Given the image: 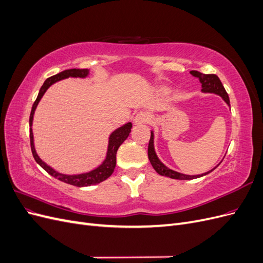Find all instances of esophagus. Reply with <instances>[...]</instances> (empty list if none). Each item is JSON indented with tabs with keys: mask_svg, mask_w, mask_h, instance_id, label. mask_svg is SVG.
Returning a JSON list of instances; mask_svg holds the SVG:
<instances>
[{
	"mask_svg": "<svg viewBox=\"0 0 263 263\" xmlns=\"http://www.w3.org/2000/svg\"><path fill=\"white\" fill-rule=\"evenodd\" d=\"M151 121V116H150V114L149 113H147V112H138L137 114H136V116H135V119H134V122H135V124H144V123H149Z\"/></svg>",
	"mask_w": 263,
	"mask_h": 263,
	"instance_id": "34e87169",
	"label": "esophagus"
}]
</instances>
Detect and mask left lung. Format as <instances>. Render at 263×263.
<instances>
[{
  "instance_id": "left-lung-1",
  "label": "left lung",
  "mask_w": 263,
  "mask_h": 263,
  "mask_svg": "<svg viewBox=\"0 0 263 263\" xmlns=\"http://www.w3.org/2000/svg\"><path fill=\"white\" fill-rule=\"evenodd\" d=\"M193 77L197 78L200 82L202 83V91L203 92H210V93H215L218 94L220 97L224 99V101L227 103V104L230 106V102H229V97L225 90L224 85L220 82L219 78L216 74H204L198 72V71H191L190 72ZM148 158L150 160L151 165L154 166V169L156 170L157 173L160 174V176L163 177H168L171 179H177V180H192V179H196V178H201L203 176H206L210 172H212L213 170L203 173V174H198V176H186V174H182L179 172L173 171L166 166L159 160L156 153H155V148H154V133H151L150 136V140H149V145H148Z\"/></svg>"
}]
</instances>
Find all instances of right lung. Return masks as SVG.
<instances>
[{
    "instance_id": "1",
    "label": "right lung",
    "mask_w": 263,
    "mask_h": 263,
    "mask_svg": "<svg viewBox=\"0 0 263 263\" xmlns=\"http://www.w3.org/2000/svg\"><path fill=\"white\" fill-rule=\"evenodd\" d=\"M87 74H89V70L87 69H69V70H65L58 74H54V76L47 79V80L44 82L43 86L41 87V90H39L38 97H37L36 101L34 102L33 107H31V112H30V116H29L30 148H31V153H33V156H34V159L36 160V162L53 178L58 179L65 183H68V184L79 186V187L98 184V183H101L104 180H106L108 177L112 176V173L114 172L115 165H116V153H117L119 146H121L126 140V138L129 136V133H130L132 126H133L132 123H127L126 125L119 127V128H117L115 132L112 133V135H110L106 158H105V160L103 161V163L99 166V168L94 169L91 172H87V173L77 174V176H67V174L59 173L57 171H54L52 168H50L49 165H47L44 161H42V159L37 156L36 151H35L33 132H31V124H33V117H34V113H35V109L37 107V104L39 103V101H41L42 97L45 94L47 89H48L51 84H53L54 82H57L59 80H62V79L69 78V77L85 78Z\"/></svg>"
}]
</instances>
